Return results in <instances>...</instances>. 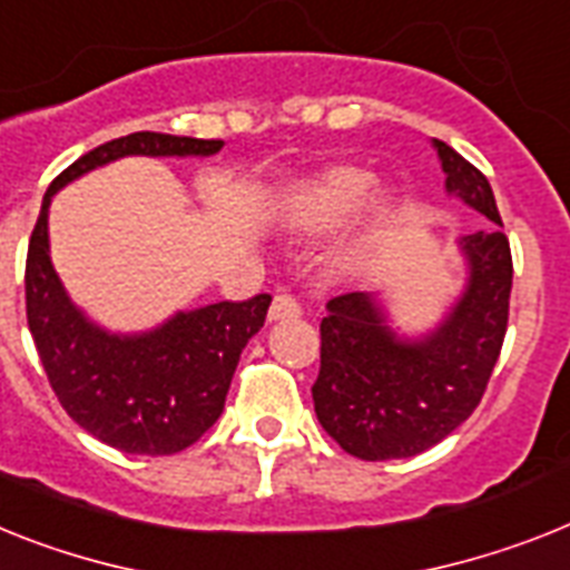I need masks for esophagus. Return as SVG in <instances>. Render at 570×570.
I'll list each match as a JSON object with an SVG mask.
<instances>
[{"mask_svg": "<svg viewBox=\"0 0 570 570\" xmlns=\"http://www.w3.org/2000/svg\"><path fill=\"white\" fill-rule=\"evenodd\" d=\"M299 317V303L288 294H276L274 303H271V312H267V320L271 323H279V320H296Z\"/></svg>", "mask_w": 570, "mask_h": 570, "instance_id": "esophagus-1", "label": "esophagus"}]
</instances>
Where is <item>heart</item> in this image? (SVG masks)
<instances>
[{"instance_id":"obj_1","label":"heart","mask_w":570,"mask_h":570,"mask_svg":"<svg viewBox=\"0 0 570 570\" xmlns=\"http://www.w3.org/2000/svg\"><path fill=\"white\" fill-rule=\"evenodd\" d=\"M375 188L370 168L335 163L288 183L274 200V220L288 235L320 242L352 227L332 253V271L343 279H361L379 265L399 224V200Z\"/></svg>"}]
</instances>
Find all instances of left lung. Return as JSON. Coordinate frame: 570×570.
I'll return each instance as SVG.
<instances>
[{
	"mask_svg": "<svg viewBox=\"0 0 570 570\" xmlns=\"http://www.w3.org/2000/svg\"><path fill=\"white\" fill-rule=\"evenodd\" d=\"M431 148L445 174V195L495 227L460 238L463 288L425 332H402L381 294L328 299L314 413L326 434L361 460L413 458L463 425L507 335L512 256L492 186L445 142L431 139Z\"/></svg>",
	"mask_w": 570,
	"mask_h": 570,
	"instance_id": "1",
	"label": "left lung"
}]
</instances>
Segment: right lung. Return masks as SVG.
<instances>
[{"label": "right lung", "mask_w": 570, "mask_h": 570, "mask_svg": "<svg viewBox=\"0 0 570 570\" xmlns=\"http://www.w3.org/2000/svg\"><path fill=\"white\" fill-rule=\"evenodd\" d=\"M218 139L130 134L75 159L42 197L26 262L28 328L63 411L125 454H174L215 425L229 381L271 296L180 308L145 332H112L75 303L51 265V197L83 174L125 157H212Z\"/></svg>", "instance_id": "obj_1"}]
</instances>
